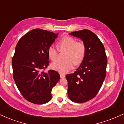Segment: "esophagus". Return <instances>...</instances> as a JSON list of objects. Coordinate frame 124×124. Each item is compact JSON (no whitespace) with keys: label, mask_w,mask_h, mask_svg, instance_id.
I'll list each match as a JSON object with an SVG mask.
<instances>
[{"label":"esophagus","mask_w":124,"mask_h":124,"mask_svg":"<svg viewBox=\"0 0 124 124\" xmlns=\"http://www.w3.org/2000/svg\"><path fill=\"white\" fill-rule=\"evenodd\" d=\"M60 76H61V78H64L65 77V74H63V73H60Z\"/></svg>","instance_id":"34e87169"}]
</instances>
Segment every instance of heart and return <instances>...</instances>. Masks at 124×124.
<instances>
[{"label": "heart", "instance_id": "b5f03b06", "mask_svg": "<svg viewBox=\"0 0 124 124\" xmlns=\"http://www.w3.org/2000/svg\"><path fill=\"white\" fill-rule=\"evenodd\" d=\"M58 49L54 46L48 48V56L52 61H56L58 50L65 51V60L58 61L51 64L54 70L61 73H66L73 68L74 65H79L82 63L86 55V46L82 41H77L76 39L69 36L63 37L58 43Z\"/></svg>", "mask_w": 124, "mask_h": 124}]
</instances>
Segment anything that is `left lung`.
<instances>
[{
  "instance_id": "obj_1",
  "label": "left lung",
  "mask_w": 124,
  "mask_h": 124,
  "mask_svg": "<svg viewBox=\"0 0 124 124\" xmlns=\"http://www.w3.org/2000/svg\"><path fill=\"white\" fill-rule=\"evenodd\" d=\"M69 34L83 41L86 55L79 68L66 75L68 94L75 103H85L93 99L101 87L106 76L107 58L103 44L92 31L83 30Z\"/></svg>"
}]
</instances>
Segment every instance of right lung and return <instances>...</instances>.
Instances as JSON below:
<instances>
[{
    "label": "right lung",
    "mask_w": 124,
    "mask_h": 124,
    "mask_svg": "<svg viewBox=\"0 0 124 124\" xmlns=\"http://www.w3.org/2000/svg\"><path fill=\"white\" fill-rule=\"evenodd\" d=\"M58 33L36 28L18 41L12 59L15 82L22 96L36 104L46 103L52 98L51 91L60 79L54 70L41 72L49 63L48 48Z\"/></svg>",
    "instance_id": "1"
}]
</instances>
